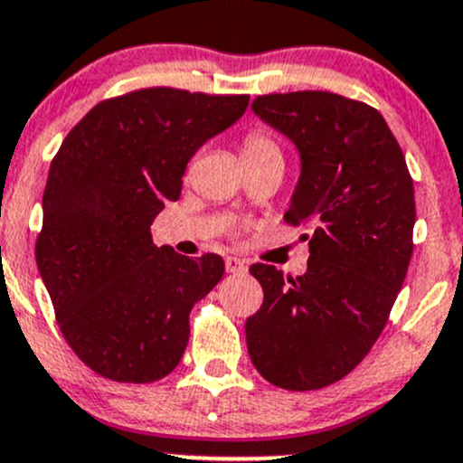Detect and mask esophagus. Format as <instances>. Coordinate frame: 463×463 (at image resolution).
<instances>
[{
    "mask_svg": "<svg viewBox=\"0 0 463 463\" xmlns=\"http://www.w3.org/2000/svg\"><path fill=\"white\" fill-rule=\"evenodd\" d=\"M225 269L230 273H245L247 271V262L241 260V258H236V256H230L225 260Z\"/></svg>",
    "mask_w": 463,
    "mask_h": 463,
    "instance_id": "34e87169",
    "label": "esophagus"
}]
</instances>
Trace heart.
Returning a JSON list of instances; mask_svg holds the SVG:
<instances>
[{"mask_svg":"<svg viewBox=\"0 0 463 463\" xmlns=\"http://www.w3.org/2000/svg\"><path fill=\"white\" fill-rule=\"evenodd\" d=\"M269 156H282L278 143L260 130H253L247 134L245 141H242V158H245V161H258V158Z\"/></svg>","mask_w":463,"mask_h":463,"instance_id":"1","label":"heart"}]
</instances>
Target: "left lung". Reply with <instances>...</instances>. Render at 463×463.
I'll return each instance as SVG.
<instances>
[{"label": "left lung", "mask_w": 463, "mask_h": 463, "mask_svg": "<svg viewBox=\"0 0 463 463\" xmlns=\"http://www.w3.org/2000/svg\"><path fill=\"white\" fill-rule=\"evenodd\" d=\"M251 110L300 152L285 221L311 233L305 276L251 265L265 300L245 322L247 349L273 386L316 391L349 375L389 320L412 253V178L366 103L302 90L262 94Z\"/></svg>", "instance_id": "1"}]
</instances>
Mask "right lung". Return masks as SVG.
I'll return each mask as SVG.
<instances>
[{
	"label": "right lung",
	"mask_w": 463,
	"mask_h": 463,
	"mask_svg": "<svg viewBox=\"0 0 463 463\" xmlns=\"http://www.w3.org/2000/svg\"><path fill=\"white\" fill-rule=\"evenodd\" d=\"M247 103V94L134 90L97 103L52 158L34 256L59 329L99 375L147 384L181 362L192 307L225 262L156 247L150 225L178 201L198 147Z\"/></svg>",
	"instance_id": "obj_1"
}]
</instances>
